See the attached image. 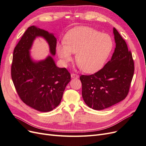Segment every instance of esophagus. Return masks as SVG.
<instances>
[{
	"label": "esophagus",
	"instance_id": "obj_1",
	"mask_svg": "<svg viewBox=\"0 0 146 146\" xmlns=\"http://www.w3.org/2000/svg\"><path fill=\"white\" fill-rule=\"evenodd\" d=\"M71 77L73 78H78L79 77L78 75L76 74H74V73H72L71 74Z\"/></svg>",
	"mask_w": 146,
	"mask_h": 146
}]
</instances>
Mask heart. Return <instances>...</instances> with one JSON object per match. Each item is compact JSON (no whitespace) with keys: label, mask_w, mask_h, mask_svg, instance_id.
<instances>
[{"label":"heart","mask_w":146,"mask_h":146,"mask_svg":"<svg viewBox=\"0 0 146 146\" xmlns=\"http://www.w3.org/2000/svg\"><path fill=\"white\" fill-rule=\"evenodd\" d=\"M64 44H57L56 52L64 64L72 60L83 71L94 72L102 67L111 53L113 42L109 35L88 27H75L66 34Z\"/></svg>","instance_id":"obj_1"}]
</instances>
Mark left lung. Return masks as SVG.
Listing matches in <instances>:
<instances>
[{
    "label": "left lung",
    "mask_w": 146,
    "mask_h": 146,
    "mask_svg": "<svg viewBox=\"0 0 146 146\" xmlns=\"http://www.w3.org/2000/svg\"><path fill=\"white\" fill-rule=\"evenodd\" d=\"M116 48L111 60L91 75H82V97L88 107L102 110L126 98L135 71L131 51L124 39L114 28Z\"/></svg>",
    "instance_id": "8db88e82"
}]
</instances>
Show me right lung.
Listing matches in <instances>:
<instances>
[{"instance_id":"right-lung-1","label":"right lung","mask_w":146,"mask_h":146,"mask_svg":"<svg viewBox=\"0 0 146 146\" xmlns=\"http://www.w3.org/2000/svg\"><path fill=\"white\" fill-rule=\"evenodd\" d=\"M36 36L44 38L50 53L55 54L56 38L47 31L30 26L13 51L11 75L21 100L38 111L48 112L60 104L65 88L70 81V74L66 68L56 66L50 56L39 62L31 60L29 50Z\"/></svg>"}]
</instances>
